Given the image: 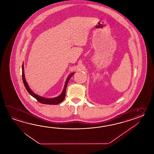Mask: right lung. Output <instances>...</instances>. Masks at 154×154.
Masks as SVG:
<instances>
[{
    "label": "right lung",
    "mask_w": 154,
    "mask_h": 154,
    "mask_svg": "<svg viewBox=\"0 0 154 154\" xmlns=\"http://www.w3.org/2000/svg\"><path fill=\"white\" fill-rule=\"evenodd\" d=\"M74 75V73L72 72L70 75H69L68 78L66 79V84L64 85V88L63 89L62 93L60 94V96L58 97H57L55 98H46L41 97L38 95H37L35 94L29 88V85L27 84V83L26 82V80H25V74H24V71H23V64L22 66V76H23V84L25 85V87L26 88L27 91L29 93L30 95L33 96L34 98H36L37 101L39 102V103H41L43 104H47V105H57L59 104V103L62 102L64 100L65 97H66V86L68 85V83L69 82L70 79L71 78V77Z\"/></svg>",
    "instance_id": "1"
}]
</instances>
